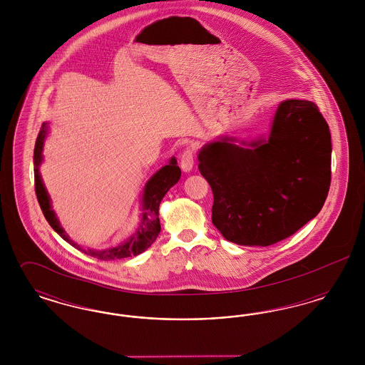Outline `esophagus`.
Segmentation results:
<instances>
[{
    "mask_svg": "<svg viewBox=\"0 0 365 365\" xmlns=\"http://www.w3.org/2000/svg\"><path fill=\"white\" fill-rule=\"evenodd\" d=\"M192 165H194V150L191 148H186L180 156V167L185 173H189Z\"/></svg>",
    "mask_w": 365,
    "mask_h": 365,
    "instance_id": "esophagus-1",
    "label": "esophagus"
}]
</instances>
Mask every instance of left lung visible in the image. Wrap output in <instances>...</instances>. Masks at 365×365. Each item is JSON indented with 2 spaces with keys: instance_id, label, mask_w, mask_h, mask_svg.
Returning <instances> with one entry per match:
<instances>
[{
  "instance_id": "8db88e82",
  "label": "left lung",
  "mask_w": 365,
  "mask_h": 365,
  "mask_svg": "<svg viewBox=\"0 0 365 365\" xmlns=\"http://www.w3.org/2000/svg\"><path fill=\"white\" fill-rule=\"evenodd\" d=\"M223 137L198 153L213 192L212 223L230 242L269 246L323 208L331 183L329 124L312 101L280 103L269 137Z\"/></svg>"
}]
</instances>
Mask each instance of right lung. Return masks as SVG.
I'll return each mask as SVG.
<instances>
[{
    "label": "right lung",
    "mask_w": 365,
    "mask_h": 365,
    "mask_svg": "<svg viewBox=\"0 0 365 365\" xmlns=\"http://www.w3.org/2000/svg\"><path fill=\"white\" fill-rule=\"evenodd\" d=\"M48 134V123H43L38 138L35 142L34 149V180H35V194L39 202V207L43 212L45 219L51 225L53 230L67 242L72 245L75 249L86 253L91 257H96L98 260H120L125 257L131 256H138L142 252H145L152 243L156 241L158 234H160V219H158V207L167 191L170 190L174 185L178 183L180 179V168L178 167L176 158H171L170 164L164 165L160 168L156 174L153 175L145 189H143V195H142V212H140V219H139L138 227L134 231V234L125 240L124 242L109 247L105 250H93V249H83L81 245L73 242L70 237L66 234L63 227L60 226L56 213L51 205V198L49 194L43 186V182L39 175V165L42 163V148H43V140L46 138Z\"/></svg>",
    "instance_id": "add662e5"
}]
</instances>
